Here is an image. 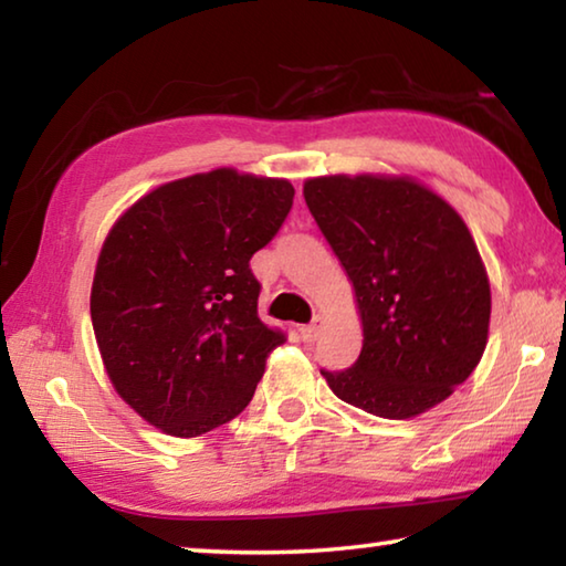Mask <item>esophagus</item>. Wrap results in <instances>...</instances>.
<instances>
[{"label":"esophagus","mask_w":566,"mask_h":566,"mask_svg":"<svg viewBox=\"0 0 566 566\" xmlns=\"http://www.w3.org/2000/svg\"><path fill=\"white\" fill-rule=\"evenodd\" d=\"M322 327H324V319L322 317H314L312 324H304V327H300V334L304 342H317L319 334H322Z\"/></svg>","instance_id":"1"}]
</instances>
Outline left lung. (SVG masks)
<instances>
[{
	"mask_svg": "<svg viewBox=\"0 0 566 566\" xmlns=\"http://www.w3.org/2000/svg\"><path fill=\"white\" fill-rule=\"evenodd\" d=\"M304 199L361 319L359 359L322 371L329 389L385 419L442 405L490 339V276L462 214L409 175L310 177Z\"/></svg>",
	"mask_w": 566,
	"mask_h": 566,
	"instance_id": "obj_1",
	"label": "left lung"
}]
</instances>
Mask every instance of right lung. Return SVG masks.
<instances>
[{
    "mask_svg": "<svg viewBox=\"0 0 566 566\" xmlns=\"http://www.w3.org/2000/svg\"><path fill=\"white\" fill-rule=\"evenodd\" d=\"M290 179L232 167L139 197L112 224L90 312L117 395L169 437L234 419L284 337L256 314L249 260L290 214Z\"/></svg>",
    "mask_w": 566,
    "mask_h": 566,
    "instance_id": "obj_1",
    "label": "right lung"
}]
</instances>
